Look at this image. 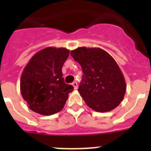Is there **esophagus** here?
Masks as SVG:
<instances>
[{"label":"esophagus","instance_id":"34e87169","mask_svg":"<svg viewBox=\"0 0 151 151\" xmlns=\"http://www.w3.org/2000/svg\"><path fill=\"white\" fill-rule=\"evenodd\" d=\"M73 86V87H74V89H77L78 88V82H76V81H75L74 82H73V84H72Z\"/></svg>","mask_w":151,"mask_h":151}]
</instances>
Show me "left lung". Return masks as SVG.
Returning <instances> with one entry per match:
<instances>
[{"instance_id": "8db88e82", "label": "left lung", "mask_w": 151, "mask_h": 151, "mask_svg": "<svg viewBox=\"0 0 151 151\" xmlns=\"http://www.w3.org/2000/svg\"><path fill=\"white\" fill-rule=\"evenodd\" d=\"M71 56L82 67L78 90L87 105L98 112L115 109L123 100L127 86L112 56L100 48L86 47L72 50Z\"/></svg>"}]
</instances>
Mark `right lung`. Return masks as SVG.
Wrapping results in <instances>:
<instances>
[{"mask_svg":"<svg viewBox=\"0 0 151 151\" xmlns=\"http://www.w3.org/2000/svg\"><path fill=\"white\" fill-rule=\"evenodd\" d=\"M65 48L46 47L30 59L20 78L23 99L34 112L51 115L63 109L73 86L65 84L62 68L69 57Z\"/></svg>","mask_w":151,"mask_h":151,"instance_id":"obj_1","label":"right lung"}]
</instances>
